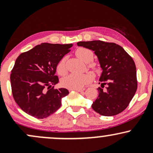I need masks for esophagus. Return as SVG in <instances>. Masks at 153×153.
Wrapping results in <instances>:
<instances>
[{"mask_svg": "<svg viewBox=\"0 0 153 153\" xmlns=\"http://www.w3.org/2000/svg\"><path fill=\"white\" fill-rule=\"evenodd\" d=\"M75 91H78V92H80V93H82V92H83L84 91H85V88H78V89H75Z\"/></svg>", "mask_w": 153, "mask_h": 153, "instance_id": "1", "label": "esophagus"}]
</instances>
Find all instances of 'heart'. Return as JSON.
Masks as SVG:
<instances>
[{
	"mask_svg": "<svg viewBox=\"0 0 153 153\" xmlns=\"http://www.w3.org/2000/svg\"><path fill=\"white\" fill-rule=\"evenodd\" d=\"M75 55L80 60L85 63H89L94 59V53L91 50L84 47H80L75 51ZM91 67L94 69H96L94 65H91ZM57 71L59 75H64L66 72L65 67V58L63 57L59 60L57 65ZM91 76L89 74H75L71 73L61 80V84L63 87L66 88L75 90L83 87L86 84L91 82Z\"/></svg>",
	"mask_w": 153,
	"mask_h": 153,
	"instance_id": "b5f03b06",
	"label": "heart"
}]
</instances>
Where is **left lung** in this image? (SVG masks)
Here are the masks:
<instances>
[{"label": "left lung", "instance_id": "1", "mask_svg": "<svg viewBox=\"0 0 153 153\" xmlns=\"http://www.w3.org/2000/svg\"><path fill=\"white\" fill-rule=\"evenodd\" d=\"M78 46L94 51L102 73L101 88L92 108L102 116L111 117L122 112L134 97L137 88L136 66L133 59L122 47L100 40L79 42ZM105 85L106 90L102 88Z\"/></svg>", "mask_w": 153, "mask_h": 153}]
</instances>
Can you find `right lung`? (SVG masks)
I'll use <instances>...</instances> for the list:
<instances>
[{
	"instance_id": "1",
	"label": "right lung",
	"mask_w": 153,
	"mask_h": 153,
	"mask_svg": "<svg viewBox=\"0 0 153 153\" xmlns=\"http://www.w3.org/2000/svg\"><path fill=\"white\" fill-rule=\"evenodd\" d=\"M73 44L42 43L16 59L10 74L13 99L22 109L37 119L47 118L61 106L68 89H54L57 65Z\"/></svg>"
}]
</instances>
